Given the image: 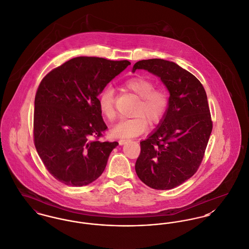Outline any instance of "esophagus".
<instances>
[{
	"instance_id": "esophagus-1",
	"label": "esophagus",
	"mask_w": 249,
	"mask_h": 249,
	"mask_svg": "<svg viewBox=\"0 0 249 249\" xmlns=\"http://www.w3.org/2000/svg\"><path fill=\"white\" fill-rule=\"evenodd\" d=\"M128 141H129V140H127V139H120V140L118 141V143H119V145H121V146H122V145L126 144Z\"/></svg>"
}]
</instances>
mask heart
I'll list each match as a JSON object with an SVG mask.
<instances>
[{"instance_id": "heart-1", "label": "heart", "mask_w": 249, "mask_h": 249, "mask_svg": "<svg viewBox=\"0 0 249 249\" xmlns=\"http://www.w3.org/2000/svg\"><path fill=\"white\" fill-rule=\"evenodd\" d=\"M124 86L140 99L133 112L135 117L120 120L113 133L120 138H131L146 131L147 120L151 124H158L161 121L168 110L169 95L165 89L155 88L152 80L142 76L132 77L124 83ZM99 106L109 121L115 120L117 114L114 88L110 86L103 88L99 95Z\"/></svg>"}]
</instances>
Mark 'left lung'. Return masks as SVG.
<instances>
[{"instance_id":"1","label":"left lung","mask_w":249,"mask_h":249,"mask_svg":"<svg viewBox=\"0 0 249 249\" xmlns=\"http://www.w3.org/2000/svg\"><path fill=\"white\" fill-rule=\"evenodd\" d=\"M136 70L158 76L170 97L158 128L140 142L135 171L150 188L169 190L190 178L203 160L213 130L207 95L201 83L174 62L141 60L134 64L132 71Z\"/></svg>"}]
</instances>
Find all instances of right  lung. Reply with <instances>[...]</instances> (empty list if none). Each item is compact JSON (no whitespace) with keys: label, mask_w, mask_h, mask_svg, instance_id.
Masks as SVG:
<instances>
[{"label":"right lung","mask_w":249,"mask_h":249,"mask_svg":"<svg viewBox=\"0 0 249 249\" xmlns=\"http://www.w3.org/2000/svg\"><path fill=\"white\" fill-rule=\"evenodd\" d=\"M131 63L80 56L42 79L35 98L34 143L45 167L66 185L83 186L103 174L117 142L107 130L98 96Z\"/></svg>","instance_id":"1"}]
</instances>
